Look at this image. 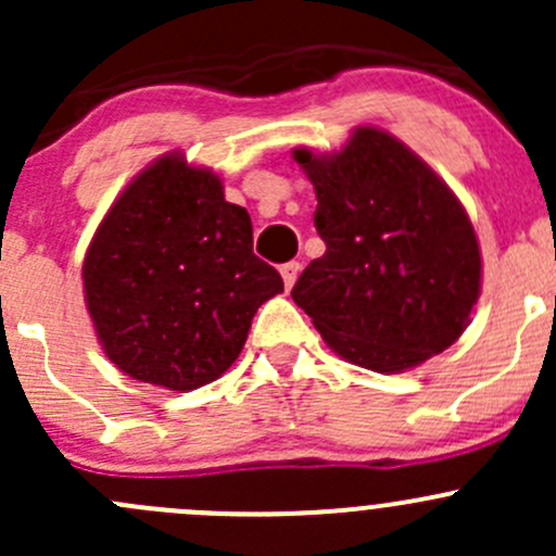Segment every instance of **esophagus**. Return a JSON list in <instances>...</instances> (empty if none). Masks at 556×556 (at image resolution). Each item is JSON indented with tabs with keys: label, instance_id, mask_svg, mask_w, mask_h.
I'll return each mask as SVG.
<instances>
[{
	"label": "esophagus",
	"instance_id": "1",
	"mask_svg": "<svg viewBox=\"0 0 556 556\" xmlns=\"http://www.w3.org/2000/svg\"><path fill=\"white\" fill-rule=\"evenodd\" d=\"M279 274H282V279H285V288H293L295 285V279H299V274H301V263L299 261H290V263H285L282 268H279Z\"/></svg>",
	"mask_w": 556,
	"mask_h": 556
}]
</instances>
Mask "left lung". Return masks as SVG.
<instances>
[{
	"label": "left lung",
	"mask_w": 556,
	"mask_h": 556,
	"mask_svg": "<svg viewBox=\"0 0 556 556\" xmlns=\"http://www.w3.org/2000/svg\"><path fill=\"white\" fill-rule=\"evenodd\" d=\"M293 159L314 185L325 255L290 295L325 344L379 374L452 346L479 301L481 252L450 185L371 126H357L339 153L295 148Z\"/></svg>",
	"instance_id": "left-lung-1"
}]
</instances>
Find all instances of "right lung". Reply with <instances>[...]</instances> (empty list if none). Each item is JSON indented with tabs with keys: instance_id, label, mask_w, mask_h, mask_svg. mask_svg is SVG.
Here are the masks:
<instances>
[{
	"instance_id": "right-lung-1",
	"label": "right lung",
	"mask_w": 556,
	"mask_h": 556,
	"mask_svg": "<svg viewBox=\"0 0 556 556\" xmlns=\"http://www.w3.org/2000/svg\"><path fill=\"white\" fill-rule=\"evenodd\" d=\"M104 355L139 382L195 390L231 368L282 277L252 252L217 174L166 153L126 185L83 261Z\"/></svg>"
}]
</instances>
